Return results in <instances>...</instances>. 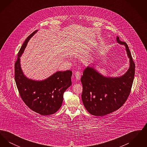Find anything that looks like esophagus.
<instances>
[{
    "mask_svg": "<svg viewBox=\"0 0 147 147\" xmlns=\"http://www.w3.org/2000/svg\"><path fill=\"white\" fill-rule=\"evenodd\" d=\"M74 76L77 80H80L81 78V73L80 71H76L74 73Z\"/></svg>",
    "mask_w": 147,
    "mask_h": 147,
    "instance_id": "obj_1",
    "label": "esophagus"
}]
</instances>
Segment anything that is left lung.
Listing matches in <instances>:
<instances>
[{
    "instance_id": "obj_1",
    "label": "left lung",
    "mask_w": 147,
    "mask_h": 147,
    "mask_svg": "<svg viewBox=\"0 0 147 147\" xmlns=\"http://www.w3.org/2000/svg\"><path fill=\"white\" fill-rule=\"evenodd\" d=\"M117 42L126 47L129 67L126 73L117 77H106L94 67L88 66L81 78L83 85L82 99L86 110L92 115L103 116L119 109L128 97L133 84L135 64L126 42Z\"/></svg>"
}]
</instances>
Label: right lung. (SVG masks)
Segmentation results:
<instances>
[{"label":"right lung","instance_id":"right-lung-1","mask_svg":"<svg viewBox=\"0 0 147 147\" xmlns=\"http://www.w3.org/2000/svg\"><path fill=\"white\" fill-rule=\"evenodd\" d=\"M38 30L30 35L22 44L15 64V80L20 95L28 107L41 115L55 113L61 107L63 93L71 85L70 70L58 71L42 80L26 77L21 69L20 57L30 39Z\"/></svg>","mask_w":147,"mask_h":147}]
</instances>
